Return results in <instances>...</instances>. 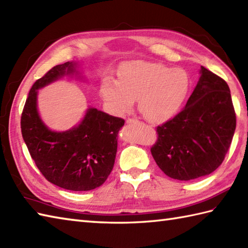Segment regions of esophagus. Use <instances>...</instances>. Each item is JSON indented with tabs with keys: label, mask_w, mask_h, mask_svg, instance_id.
<instances>
[{
	"label": "esophagus",
	"mask_w": 248,
	"mask_h": 248,
	"mask_svg": "<svg viewBox=\"0 0 248 248\" xmlns=\"http://www.w3.org/2000/svg\"><path fill=\"white\" fill-rule=\"evenodd\" d=\"M127 124H140L138 119H134V118H128L127 119Z\"/></svg>",
	"instance_id": "obj_1"
}]
</instances>
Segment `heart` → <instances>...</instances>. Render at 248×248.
Returning <instances> with one entry per match:
<instances>
[{"mask_svg":"<svg viewBox=\"0 0 248 248\" xmlns=\"http://www.w3.org/2000/svg\"><path fill=\"white\" fill-rule=\"evenodd\" d=\"M189 88L187 73L161 62H136L118 71V82L104 80L100 93L116 115H124L138 100L139 109L150 123L173 117L186 101Z\"/></svg>","mask_w":248,"mask_h":248,"instance_id":"1","label":"heart"}]
</instances>
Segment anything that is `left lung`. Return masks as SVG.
Listing matches in <instances>:
<instances>
[{
	"instance_id": "obj_1",
	"label": "left lung",
	"mask_w": 248,
	"mask_h": 248,
	"mask_svg": "<svg viewBox=\"0 0 248 248\" xmlns=\"http://www.w3.org/2000/svg\"><path fill=\"white\" fill-rule=\"evenodd\" d=\"M186 107L157 125L151 155L166 176L181 181L210 175L222 164L236 117L228 84L204 67Z\"/></svg>"
}]
</instances>
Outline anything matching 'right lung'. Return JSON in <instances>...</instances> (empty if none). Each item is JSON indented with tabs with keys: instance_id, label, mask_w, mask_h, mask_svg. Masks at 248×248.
Here are the masks:
<instances>
[{
	"instance_id": "obj_1",
	"label": "right lung",
	"mask_w": 248,
	"mask_h": 248,
	"mask_svg": "<svg viewBox=\"0 0 248 248\" xmlns=\"http://www.w3.org/2000/svg\"><path fill=\"white\" fill-rule=\"evenodd\" d=\"M76 72V62H67L54 66L34 83L21 116V132L31 159L46 180L82 192L102 186L112 171L117 135L124 120L89 108L75 128L54 132L46 127L37 110V91Z\"/></svg>"
}]
</instances>
